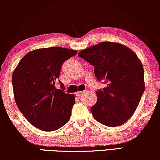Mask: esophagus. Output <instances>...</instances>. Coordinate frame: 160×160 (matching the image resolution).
<instances>
[{
	"mask_svg": "<svg viewBox=\"0 0 160 160\" xmlns=\"http://www.w3.org/2000/svg\"><path fill=\"white\" fill-rule=\"evenodd\" d=\"M84 92H85V91H79V92H76V95L81 96V95H84Z\"/></svg>",
	"mask_w": 160,
	"mask_h": 160,
	"instance_id": "esophagus-1",
	"label": "esophagus"
}]
</instances>
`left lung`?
<instances>
[{
    "label": "left lung",
    "instance_id": "8db88e82",
    "mask_svg": "<svg viewBox=\"0 0 160 160\" xmlns=\"http://www.w3.org/2000/svg\"><path fill=\"white\" fill-rule=\"evenodd\" d=\"M78 56L95 66L99 81L107 87L96 92L98 100L91 112L98 122L114 128L125 123L136 110L145 90L142 62L122 43L105 41L83 49Z\"/></svg>",
    "mask_w": 160,
    "mask_h": 160
}]
</instances>
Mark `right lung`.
Here are the masks:
<instances>
[{
  "mask_svg": "<svg viewBox=\"0 0 160 160\" xmlns=\"http://www.w3.org/2000/svg\"><path fill=\"white\" fill-rule=\"evenodd\" d=\"M77 53L62 47L38 49L22 58L12 74L14 100L19 110L32 125L54 131L69 121L75 103L73 94L65 93L56 82L62 63Z\"/></svg>",
  "mask_w": 160,
  "mask_h": 160,
  "instance_id": "obj_1",
  "label": "right lung"
}]
</instances>
